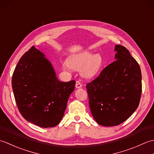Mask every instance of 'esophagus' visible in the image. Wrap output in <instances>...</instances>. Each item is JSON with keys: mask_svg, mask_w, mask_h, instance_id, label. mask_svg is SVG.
<instances>
[{"mask_svg": "<svg viewBox=\"0 0 154 154\" xmlns=\"http://www.w3.org/2000/svg\"><path fill=\"white\" fill-rule=\"evenodd\" d=\"M75 87H76L77 89H79V88L82 87V84L80 83L79 81H76V83H75Z\"/></svg>", "mask_w": 154, "mask_h": 154, "instance_id": "obj_1", "label": "esophagus"}]
</instances>
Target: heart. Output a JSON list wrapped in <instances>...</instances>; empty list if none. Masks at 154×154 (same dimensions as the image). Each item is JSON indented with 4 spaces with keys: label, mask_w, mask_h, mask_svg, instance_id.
<instances>
[{
    "label": "heart",
    "mask_w": 154,
    "mask_h": 154,
    "mask_svg": "<svg viewBox=\"0 0 154 154\" xmlns=\"http://www.w3.org/2000/svg\"><path fill=\"white\" fill-rule=\"evenodd\" d=\"M104 63L103 57L100 54H94L89 51L72 55L67 60L69 67L79 69L81 76L85 79H92L99 73ZM64 65L63 69H67Z\"/></svg>",
    "instance_id": "b5f03b06"
}]
</instances>
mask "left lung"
Masks as SVG:
<instances>
[{
    "label": "left lung",
    "instance_id": "8db88e82",
    "mask_svg": "<svg viewBox=\"0 0 154 154\" xmlns=\"http://www.w3.org/2000/svg\"><path fill=\"white\" fill-rule=\"evenodd\" d=\"M116 61L87 84L89 106L96 122L104 126L119 125L138 108L142 93V73L127 49L115 45Z\"/></svg>",
    "mask_w": 154,
    "mask_h": 154
}]
</instances>
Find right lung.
<instances>
[{"label":"right lung","instance_id":"right-lung-1","mask_svg":"<svg viewBox=\"0 0 154 154\" xmlns=\"http://www.w3.org/2000/svg\"><path fill=\"white\" fill-rule=\"evenodd\" d=\"M75 81L61 82L44 54L32 46L22 55L12 78L18 109L27 121L42 128L57 126Z\"/></svg>","mask_w":154,"mask_h":154}]
</instances>
